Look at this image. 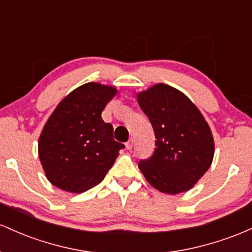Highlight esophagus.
<instances>
[{
  "label": "esophagus",
  "mask_w": 252,
  "mask_h": 252,
  "mask_svg": "<svg viewBox=\"0 0 252 252\" xmlns=\"http://www.w3.org/2000/svg\"><path fill=\"white\" fill-rule=\"evenodd\" d=\"M132 148H133V140H128V141H127V143H126V149L127 150H131Z\"/></svg>",
  "instance_id": "34e87169"
}]
</instances>
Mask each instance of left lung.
Returning <instances> with one entry per match:
<instances>
[{"mask_svg": "<svg viewBox=\"0 0 252 252\" xmlns=\"http://www.w3.org/2000/svg\"><path fill=\"white\" fill-rule=\"evenodd\" d=\"M156 137L149 159L138 163L152 187L179 194L194 187L214 156L211 128L197 107L180 90L158 83L137 95Z\"/></svg>", "mask_w": 252, "mask_h": 252, "instance_id": "8db88e82", "label": "left lung"}]
</instances>
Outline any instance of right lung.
<instances>
[{
	"label": "right lung",
	"mask_w": 252,
	"mask_h": 252,
	"mask_svg": "<svg viewBox=\"0 0 252 252\" xmlns=\"http://www.w3.org/2000/svg\"><path fill=\"white\" fill-rule=\"evenodd\" d=\"M117 94L111 86L90 82L59 102L42 128L39 158L47 180L70 193H83L104 179L125 145L101 113Z\"/></svg>",
	"instance_id": "right-lung-1"
}]
</instances>
